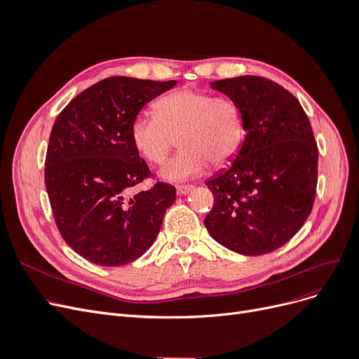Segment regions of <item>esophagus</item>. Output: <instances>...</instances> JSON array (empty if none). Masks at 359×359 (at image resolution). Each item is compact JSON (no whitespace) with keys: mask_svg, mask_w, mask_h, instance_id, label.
<instances>
[{"mask_svg":"<svg viewBox=\"0 0 359 359\" xmlns=\"http://www.w3.org/2000/svg\"><path fill=\"white\" fill-rule=\"evenodd\" d=\"M194 187L190 186V184H187V186H178L177 187V193L180 194V196H186V194H189Z\"/></svg>","mask_w":359,"mask_h":359,"instance_id":"1","label":"esophagus"}]
</instances>
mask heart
<instances>
[{
  "label": "heart",
  "instance_id": "heart-1",
  "mask_svg": "<svg viewBox=\"0 0 359 359\" xmlns=\"http://www.w3.org/2000/svg\"><path fill=\"white\" fill-rule=\"evenodd\" d=\"M156 114H139L130 135L137 153L153 165L163 163L178 139L181 151L160 169L165 181L196 178L210 163L229 165L244 144V114L231 97L178 90L157 100Z\"/></svg>",
  "mask_w": 359,
  "mask_h": 359
}]
</instances>
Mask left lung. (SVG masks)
Masks as SVG:
<instances>
[{
    "instance_id": "left-lung-1",
    "label": "left lung",
    "mask_w": 359,
    "mask_h": 359,
    "mask_svg": "<svg viewBox=\"0 0 359 359\" xmlns=\"http://www.w3.org/2000/svg\"><path fill=\"white\" fill-rule=\"evenodd\" d=\"M211 88L241 106L245 139L232 165L205 182L214 194L205 227L235 253H271L313 208L318 145L310 121L295 97L260 76L215 81Z\"/></svg>"
}]
</instances>
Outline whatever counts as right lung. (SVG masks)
I'll list each match as a JSON object with an SVG mask.
<instances>
[{
	"instance_id": "add662e5",
	"label": "right lung",
	"mask_w": 359,
	"mask_h": 359,
	"mask_svg": "<svg viewBox=\"0 0 359 359\" xmlns=\"http://www.w3.org/2000/svg\"><path fill=\"white\" fill-rule=\"evenodd\" d=\"M177 81L112 76L64 107L52 127L45 184L61 236L100 266L133 262L153 245L177 190L166 182L130 194L151 175L130 128L142 107Z\"/></svg>"
}]
</instances>
